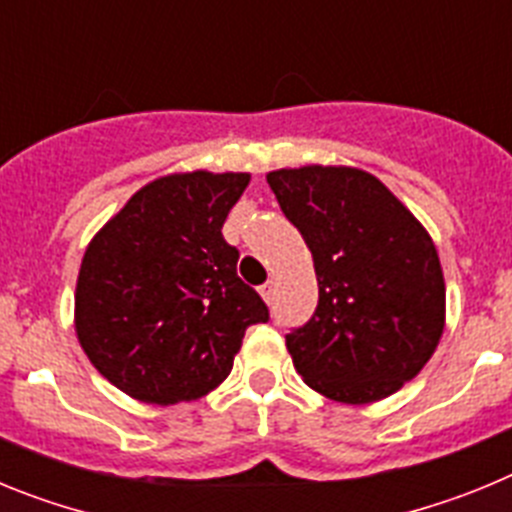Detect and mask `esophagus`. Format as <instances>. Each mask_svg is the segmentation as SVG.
I'll return each mask as SVG.
<instances>
[{
	"label": "esophagus",
	"mask_w": 512,
	"mask_h": 512,
	"mask_svg": "<svg viewBox=\"0 0 512 512\" xmlns=\"http://www.w3.org/2000/svg\"><path fill=\"white\" fill-rule=\"evenodd\" d=\"M261 297H264L266 305H271V300H274V282H266L264 287H259Z\"/></svg>",
	"instance_id": "1"
}]
</instances>
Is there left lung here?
Listing matches in <instances>:
<instances>
[{
    "label": "left lung",
    "instance_id": "8db88e82",
    "mask_svg": "<svg viewBox=\"0 0 512 512\" xmlns=\"http://www.w3.org/2000/svg\"><path fill=\"white\" fill-rule=\"evenodd\" d=\"M318 274V307L287 333L295 369L320 395L366 405L428 364L446 323L431 235L377 176L351 166L266 174Z\"/></svg>",
    "mask_w": 512,
    "mask_h": 512
}]
</instances>
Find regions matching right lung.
Instances as JSON below:
<instances>
[{
    "label": "right lung",
    "mask_w": 512,
    "mask_h": 512,
    "mask_svg": "<svg viewBox=\"0 0 512 512\" xmlns=\"http://www.w3.org/2000/svg\"><path fill=\"white\" fill-rule=\"evenodd\" d=\"M251 174L187 171L153 179L92 238L74 325L117 390L151 405L207 395L233 369L246 328L269 310L238 277L223 223Z\"/></svg>",
    "instance_id": "1"
}]
</instances>
